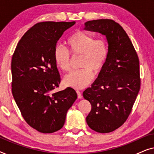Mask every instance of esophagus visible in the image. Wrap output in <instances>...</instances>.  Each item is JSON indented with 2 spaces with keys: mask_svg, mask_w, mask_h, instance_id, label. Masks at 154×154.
I'll return each mask as SVG.
<instances>
[{
  "mask_svg": "<svg viewBox=\"0 0 154 154\" xmlns=\"http://www.w3.org/2000/svg\"><path fill=\"white\" fill-rule=\"evenodd\" d=\"M76 93H77V96H78V98H79V99H81V98H82V94H81V92L79 91V90H76Z\"/></svg>",
  "mask_w": 154,
  "mask_h": 154,
  "instance_id": "esophagus-1",
  "label": "esophagus"
}]
</instances>
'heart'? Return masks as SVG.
<instances>
[{
  "label": "heart",
  "mask_w": 154,
  "mask_h": 154,
  "mask_svg": "<svg viewBox=\"0 0 154 154\" xmlns=\"http://www.w3.org/2000/svg\"><path fill=\"white\" fill-rule=\"evenodd\" d=\"M66 48L57 45L54 50V60L57 67L65 72L71 70L72 58L81 56L79 71L69 73L64 82L69 87L83 89L89 85L94 74L102 72L108 61L109 44L104 38H94L82 31H76L69 35L65 42Z\"/></svg>",
  "instance_id": "b5f03b06"
}]
</instances>
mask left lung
Instances as JSON below:
<instances>
[{
	"mask_svg": "<svg viewBox=\"0 0 154 154\" xmlns=\"http://www.w3.org/2000/svg\"><path fill=\"white\" fill-rule=\"evenodd\" d=\"M85 29L105 35L108 41V61L98 79L83 93L92 106L86 117L88 126L108 133L121 127L131 113L141 85L140 61L130 38L115 21H88Z\"/></svg>",
	"mask_w": 154,
	"mask_h": 154,
	"instance_id": "1",
	"label": "left lung"
}]
</instances>
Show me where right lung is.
<instances>
[{"label": "right lung", "instance_id": "1", "mask_svg": "<svg viewBox=\"0 0 154 154\" xmlns=\"http://www.w3.org/2000/svg\"><path fill=\"white\" fill-rule=\"evenodd\" d=\"M75 22H43L31 27L12 58V92L25 121L41 133L58 131L77 98L70 87L54 92L61 82L54 60L57 42Z\"/></svg>", "mask_w": 154, "mask_h": 154}]
</instances>
